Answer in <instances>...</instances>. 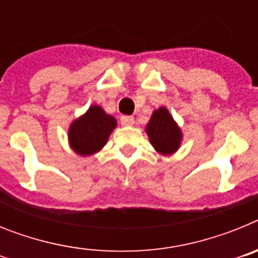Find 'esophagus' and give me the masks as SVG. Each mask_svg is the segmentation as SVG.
I'll list each match as a JSON object with an SVG mask.
<instances>
[{
    "label": "esophagus",
    "instance_id": "1",
    "mask_svg": "<svg viewBox=\"0 0 258 258\" xmlns=\"http://www.w3.org/2000/svg\"><path fill=\"white\" fill-rule=\"evenodd\" d=\"M120 121L124 126H132L134 124V117L133 116H121Z\"/></svg>",
    "mask_w": 258,
    "mask_h": 258
}]
</instances>
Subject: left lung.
<instances>
[{"instance_id": "1", "label": "left lung", "mask_w": 258, "mask_h": 258, "mask_svg": "<svg viewBox=\"0 0 258 258\" xmlns=\"http://www.w3.org/2000/svg\"><path fill=\"white\" fill-rule=\"evenodd\" d=\"M146 133L154 149L161 155L169 156L181 146V129L165 107H160L152 112L149 124L146 125Z\"/></svg>"}]
</instances>
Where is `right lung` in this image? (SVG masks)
Returning a JSON list of instances; mask_svg holds the SVG:
<instances>
[{
  "label": "right lung",
  "instance_id": "right-lung-1",
  "mask_svg": "<svg viewBox=\"0 0 258 258\" xmlns=\"http://www.w3.org/2000/svg\"><path fill=\"white\" fill-rule=\"evenodd\" d=\"M116 125L113 116L107 115L101 106L94 104L71 124L68 129L71 149L81 156L97 154L103 149Z\"/></svg>",
  "mask_w": 258,
  "mask_h": 258
}]
</instances>
